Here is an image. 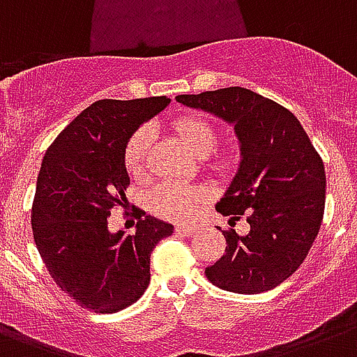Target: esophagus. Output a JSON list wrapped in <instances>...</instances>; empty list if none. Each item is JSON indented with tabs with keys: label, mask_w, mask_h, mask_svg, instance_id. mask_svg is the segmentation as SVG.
Wrapping results in <instances>:
<instances>
[{
	"label": "esophagus",
	"mask_w": 357,
	"mask_h": 357,
	"mask_svg": "<svg viewBox=\"0 0 357 357\" xmlns=\"http://www.w3.org/2000/svg\"><path fill=\"white\" fill-rule=\"evenodd\" d=\"M176 234L181 235V237H192V235L196 234V228H192V226H185V224H179V226H176Z\"/></svg>",
	"instance_id": "34e87169"
}]
</instances>
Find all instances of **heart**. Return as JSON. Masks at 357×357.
Returning a JSON list of instances; mask_svg holds the SVG:
<instances>
[{
	"label": "heart",
	"mask_w": 357,
	"mask_h": 357,
	"mask_svg": "<svg viewBox=\"0 0 357 357\" xmlns=\"http://www.w3.org/2000/svg\"><path fill=\"white\" fill-rule=\"evenodd\" d=\"M174 129L198 157H207L217 148V126L204 116H181L174 122ZM151 144H153V129L150 126L139 128L128 140L126 150H123V165L135 178L144 174ZM234 162L235 155L231 150H222L220 153L209 157V167L218 172L229 170L234 167ZM207 200H209V192L202 187H187V185L167 181V183L157 185L155 189L151 190L148 204L155 215H161L170 220H187L195 217L202 204H206Z\"/></svg>",
	"instance_id": "obj_1"
}]
</instances>
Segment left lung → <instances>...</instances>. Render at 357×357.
<instances>
[{
  "mask_svg": "<svg viewBox=\"0 0 357 357\" xmlns=\"http://www.w3.org/2000/svg\"><path fill=\"white\" fill-rule=\"evenodd\" d=\"M234 123L241 167L217 211L246 218L248 235L226 229L224 255L207 266V280L241 294L271 291L293 274L321 229L326 174L319 151L289 109L261 94L228 86L176 98Z\"/></svg>",
  "mask_w": 357,
  "mask_h": 357,
  "instance_id": "1",
  "label": "left lung"
}]
</instances>
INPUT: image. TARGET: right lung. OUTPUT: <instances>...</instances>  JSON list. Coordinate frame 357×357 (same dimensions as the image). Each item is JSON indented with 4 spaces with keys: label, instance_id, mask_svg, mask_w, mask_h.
Wrapping results in <instances>:
<instances>
[{
    "label": "right lung",
    "instance_id": "1",
    "mask_svg": "<svg viewBox=\"0 0 357 357\" xmlns=\"http://www.w3.org/2000/svg\"><path fill=\"white\" fill-rule=\"evenodd\" d=\"M167 96L100 100L59 133L42 159L31 209L33 237L50 276L94 313H116L144 294L150 255L172 226L142 213L133 235L109 234L129 176L123 150Z\"/></svg>",
    "mask_w": 357,
    "mask_h": 357
}]
</instances>
